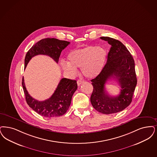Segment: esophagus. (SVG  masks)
<instances>
[{
	"mask_svg": "<svg viewBox=\"0 0 157 157\" xmlns=\"http://www.w3.org/2000/svg\"><path fill=\"white\" fill-rule=\"evenodd\" d=\"M83 82V81H82V80H78V81H77V84H78V86H80Z\"/></svg>",
	"mask_w": 157,
	"mask_h": 157,
	"instance_id": "esophagus-1",
	"label": "esophagus"
}]
</instances>
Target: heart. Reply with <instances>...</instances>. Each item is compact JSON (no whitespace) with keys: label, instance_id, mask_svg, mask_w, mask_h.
Here are the masks:
<instances>
[{"label":"heart","instance_id":"obj_1","mask_svg":"<svg viewBox=\"0 0 157 157\" xmlns=\"http://www.w3.org/2000/svg\"><path fill=\"white\" fill-rule=\"evenodd\" d=\"M106 56V51L103 47L89 45L71 51L68 56V63H62V67L71 75H75L76 68H81L83 75L94 78L101 73Z\"/></svg>","mask_w":157,"mask_h":157}]
</instances>
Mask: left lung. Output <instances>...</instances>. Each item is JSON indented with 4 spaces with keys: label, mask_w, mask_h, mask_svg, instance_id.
<instances>
[{
    "label": "left lung",
    "mask_w": 157,
    "mask_h": 157,
    "mask_svg": "<svg viewBox=\"0 0 157 157\" xmlns=\"http://www.w3.org/2000/svg\"><path fill=\"white\" fill-rule=\"evenodd\" d=\"M111 45L107 63L101 73L91 80L94 90L90 102L99 112L109 114L118 113L130 105L137 80L134 61L125 45L113 38L101 37ZM112 78L119 82L120 94L113 97L104 90L105 84Z\"/></svg>",
    "instance_id": "left-lung-1"
}]
</instances>
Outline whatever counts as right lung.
<instances>
[{"mask_svg":"<svg viewBox=\"0 0 157 157\" xmlns=\"http://www.w3.org/2000/svg\"><path fill=\"white\" fill-rule=\"evenodd\" d=\"M69 44L68 41L54 38L41 40L33 45L27 52L25 59V68L32 58L37 55L48 56L56 63H58L62 51ZM22 86L28 105L40 115L48 118L63 116L67 112L72 96L78 88L75 80L63 78L59 82L54 93L49 99L38 101L29 94L25 88L24 78L22 79Z\"/></svg>","mask_w":157,"mask_h":157,"instance_id":"right-lung-1","label":"right lung"}]
</instances>
